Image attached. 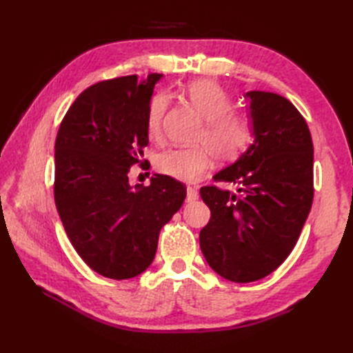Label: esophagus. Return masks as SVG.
Instances as JSON below:
<instances>
[{
	"label": "esophagus",
	"instance_id": "34e87169",
	"mask_svg": "<svg viewBox=\"0 0 353 353\" xmlns=\"http://www.w3.org/2000/svg\"><path fill=\"white\" fill-rule=\"evenodd\" d=\"M199 199V191H197V188H194V186H188V188H186V200L190 201H196Z\"/></svg>",
	"mask_w": 353,
	"mask_h": 353
}]
</instances>
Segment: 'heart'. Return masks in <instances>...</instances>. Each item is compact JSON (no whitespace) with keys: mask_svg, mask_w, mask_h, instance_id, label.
<instances>
[{"mask_svg":"<svg viewBox=\"0 0 353 353\" xmlns=\"http://www.w3.org/2000/svg\"><path fill=\"white\" fill-rule=\"evenodd\" d=\"M186 100L205 118L200 130L199 147H172L156 157V170L165 176L182 182H194L211 167L212 156L219 162L236 161L252 142L250 124L245 117L230 110L232 99L219 83L212 80L192 81L185 89ZM170 109V99L156 94L148 104L147 132L150 139L161 141L163 137L165 115Z\"/></svg>","mask_w":353,"mask_h":353,"instance_id":"heart-1","label":"heart"}]
</instances>
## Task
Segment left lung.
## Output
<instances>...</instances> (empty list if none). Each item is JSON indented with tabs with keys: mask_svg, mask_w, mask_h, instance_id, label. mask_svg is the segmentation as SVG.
<instances>
[{
	"mask_svg": "<svg viewBox=\"0 0 353 353\" xmlns=\"http://www.w3.org/2000/svg\"><path fill=\"white\" fill-rule=\"evenodd\" d=\"M254 144L214 177L238 194L209 185L200 196L211 220L200 249L215 273L253 282L273 273L294 249L314 199L311 133L294 104L273 92H247Z\"/></svg>",
	"mask_w": 353,
	"mask_h": 353,
	"instance_id": "8db88e82",
	"label": "left lung"
}]
</instances>
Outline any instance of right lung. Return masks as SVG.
I'll return each instance as SVG.
<instances>
[{
    "label": "right lung",
    "instance_id": "1",
    "mask_svg": "<svg viewBox=\"0 0 353 353\" xmlns=\"http://www.w3.org/2000/svg\"><path fill=\"white\" fill-rule=\"evenodd\" d=\"M161 77L124 76L89 86L57 132V212L79 256L110 279L145 272L162 226L186 197V186L170 176L156 174L137 190L129 185L130 167L145 162L147 110Z\"/></svg>",
    "mask_w": 353,
    "mask_h": 353
}]
</instances>
